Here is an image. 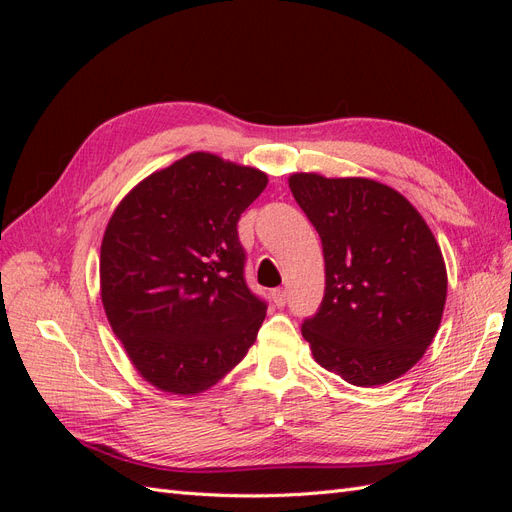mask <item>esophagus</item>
<instances>
[{
	"label": "esophagus",
	"instance_id": "1",
	"mask_svg": "<svg viewBox=\"0 0 512 512\" xmlns=\"http://www.w3.org/2000/svg\"><path fill=\"white\" fill-rule=\"evenodd\" d=\"M271 297H273V303H275L277 307H284V305H286V299H288V292H286V288H275V290L271 292Z\"/></svg>",
	"mask_w": 512,
	"mask_h": 512
}]
</instances>
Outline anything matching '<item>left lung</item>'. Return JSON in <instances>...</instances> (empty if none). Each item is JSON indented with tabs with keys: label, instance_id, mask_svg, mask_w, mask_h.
<instances>
[{
	"label": "left lung",
	"instance_id": "obj_1",
	"mask_svg": "<svg viewBox=\"0 0 512 512\" xmlns=\"http://www.w3.org/2000/svg\"><path fill=\"white\" fill-rule=\"evenodd\" d=\"M288 185L322 241L327 286L301 327L316 363L354 386L404 376L446 303L444 258L423 215L374 179L294 173Z\"/></svg>",
	"mask_w": 512,
	"mask_h": 512
}]
</instances>
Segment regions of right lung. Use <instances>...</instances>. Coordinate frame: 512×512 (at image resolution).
<instances>
[{
    "instance_id": "obj_1",
    "label": "right lung",
    "mask_w": 512,
    "mask_h": 512,
    "mask_svg": "<svg viewBox=\"0 0 512 512\" xmlns=\"http://www.w3.org/2000/svg\"><path fill=\"white\" fill-rule=\"evenodd\" d=\"M267 175L196 151L132 188L106 224L100 294L149 384L196 395L256 342L267 303L247 288L237 222Z\"/></svg>"
}]
</instances>
